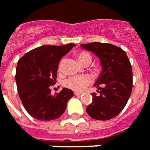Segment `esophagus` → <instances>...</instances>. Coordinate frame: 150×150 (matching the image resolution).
I'll return each mask as SVG.
<instances>
[{
  "instance_id": "obj_1",
  "label": "esophagus",
  "mask_w": 150,
  "mask_h": 150,
  "mask_svg": "<svg viewBox=\"0 0 150 150\" xmlns=\"http://www.w3.org/2000/svg\"><path fill=\"white\" fill-rule=\"evenodd\" d=\"M81 94H82V93H80V92H74V95L75 96H79Z\"/></svg>"
}]
</instances>
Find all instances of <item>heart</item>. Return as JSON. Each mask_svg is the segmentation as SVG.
<instances>
[{
    "label": "heart",
    "instance_id": "1",
    "mask_svg": "<svg viewBox=\"0 0 150 150\" xmlns=\"http://www.w3.org/2000/svg\"><path fill=\"white\" fill-rule=\"evenodd\" d=\"M78 59L80 63L83 65H88L92 62V56L89 53L83 51V52H80L79 53ZM63 62H64V59H62L59 63V66H58L59 71H62V69ZM92 81H93V78L89 75H75V76H71L67 79L64 81V86L70 89L80 92L84 89L87 86L89 85Z\"/></svg>",
    "mask_w": 150,
    "mask_h": 150
}]
</instances>
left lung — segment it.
Masks as SVG:
<instances>
[{"label":"left lung","instance_id":"8db88e82","mask_svg":"<svg viewBox=\"0 0 150 150\" xmlns=\"http://www.w3.org/2000/svg\"><path fill=\"white\" fill-rule=\"evenodd\" d=\"M100 58L102 70L95 86L93 102L86 111L97 120H109L116 117L127 103L132 90V65L124 50L108 43L93 42L81 45Z\"/></svg>","mask_w":150,"mask_h":150}]
</instances>
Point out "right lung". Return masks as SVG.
Listing matches in <instances>:
<instances>
[{
  "mask_svg": "<svg viewBox=\"0 0 150 150\" xmlns=\"http://www.w3.org/2000/svg\"><path fill=\"white\" fill-rule=\"evenodd\" d=\"M74 46L72 43L40 46L24 54L18 62L15 75L18 93L25 110L35 119L54 120L66 110L73 92L62 88L52 96L51 86L56 83L59 61Z\"/></svg>",
  "mask_w": 150,
  "mask_h": 150,
  "instance_id": "right-lung-1",
  "label": "right lung"
}]
</instances>
